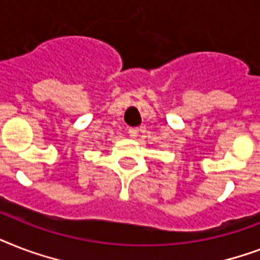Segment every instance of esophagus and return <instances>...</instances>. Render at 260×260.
I'll list each match as a JSON object with an SVG mask.
<instances>
[{"instance_id": "obj_1", "label": "esophagus", "mask_w": 260, "mask_h": 260, "mask_svg": "<svg viewBox=\"0 0 260 260\" xmlns=\"http://www.w3.org/2000/svg\"><path fill=\"white\" fill-rule=\"evenodd\" d=\"M128 134H129V136L132 139L138 138L139 135V128H129V131H128Z\"/></svg>"}]
</instances>
